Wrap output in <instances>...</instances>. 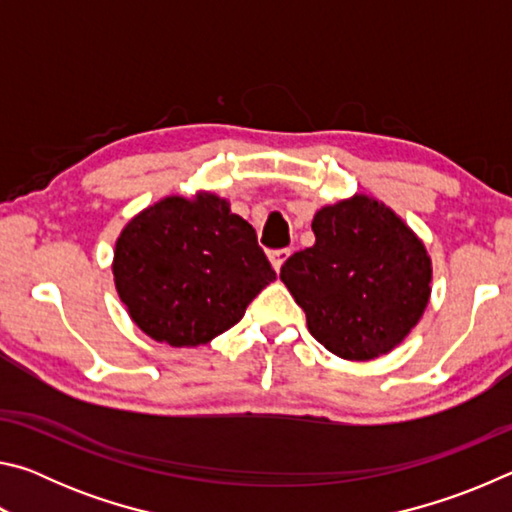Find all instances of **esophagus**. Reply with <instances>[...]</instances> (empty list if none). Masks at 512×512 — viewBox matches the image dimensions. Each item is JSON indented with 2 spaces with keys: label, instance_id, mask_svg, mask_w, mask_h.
I'll return each instance as SVG.
<instances>
[{
  "label": "esophagus",
  "instance_id": "1",
  "mask_svg": "<svg viewBox=\"0 0 512 512\" xmlns=\"http://www.w3.org/2000/svg\"><path fill=\"white\" fill-rule=\"evenodd\" d=\"M289 255H291V250L289 248H280V250H273L271 255H268V259H271V264H273V268L277 273H280V268H282V264L287 262L289 259Z\"/></svg>",
  "mask_w": 512,
  "mask_h": 512
}]
</instances>
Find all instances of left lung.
<instances>
[{
	"label": "left lung",
	"mask_w": 512,
	"mask_h": 512,
	"mask_svg": "<svg viewBox=\"0 0 512 512\" xmlns=\"http://www.w3.org/2000/svg\"><path fill=\"white\" fill-rule=\"evenodd\" d=\"M316 244L284 262L287 284L314 339L348 361H370L418 325L431 293V259L391 207L370 196L318 210Z\"/></svg>",
	"instance_id": "8db88e82"
}]
</instances>
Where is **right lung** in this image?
<instances>
[{"instance_id":"obj_1","label":"right lung","mask_w":512,"mask_h":512,"mask_svg":"<svg viewBox=\"0 0 512 512\" xmlns=\"http://www.w3.org/2000/svg\"><path fill=\"white\" fill-rule=\"evenodd\" d=\"M112 275L133 323L173 348L210 343L237 325L275 280L253 225L207 192L167 196L133 216Z\"/></svg>"}]
</instances>
